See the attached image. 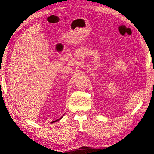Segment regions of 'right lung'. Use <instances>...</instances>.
Returning <instances> with one entry per match:
<instances>
[{
  "label": "right lung",
  "instance_id": "1",
  "mask_svg": "<svg viewBox=\"0 0 154 154\" xmlns=\"http://www.w3.org/2000/svg\"><path fill=\"white\" fill-rule=\"evenodd\" d=\"M64 115H65V114H64ZM64 115L62 116V117H60V119H57V121H52V122H50V123H53V122H57V121H60V120L61 119H62L63 118V117L64 116Z\"/></svg>",
  "mask_w": 154,
  "mask_h": 154
}]
</instances>
